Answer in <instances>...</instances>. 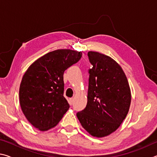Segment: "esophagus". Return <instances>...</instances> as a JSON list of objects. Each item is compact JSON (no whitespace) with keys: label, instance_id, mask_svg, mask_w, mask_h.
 <instances>
[{"label":"esophagus","instance_id":"1","mask_svg":"<svg viewBox=\"0 0 157 157\" xmlns=\"http://www.w3.org/2000/svg\"><path fill=\"white\" fill-rule=\"evenodd\" d=\"M73 100H74V99L73 98H70V99H69V102H70L71 105H72L73 103Z\"/></svg>","mask_w":157,"mask_h":157}]
</instances>
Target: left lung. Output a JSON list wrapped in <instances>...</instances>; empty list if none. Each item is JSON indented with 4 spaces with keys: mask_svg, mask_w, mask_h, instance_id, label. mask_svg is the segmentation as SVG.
<instances>
[{
    "mask_svg": "<svg viewBox=\"0 0 157 157\" xmlns=\"http://www.w3.org/2000/svg\"><path fill=\"white\" fill-rule=\"evenodd\" d=\"M93 67L89 70L87 104L77 113L83 128L93 136L102 138L115 132L128 113L131 91L121 66L112 58L89 51Z\"/></svg>",
    "mask_w": 157,
    "mask_h": 157,
    "instance_id": "left-lung-1",
    "label": "left lung"
}]
</instances>
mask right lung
<instances>
[{
  "label": "right lung",
  "instance_id": "1",
  "mask_svg": "<svg viewBox=\"0 0 157 157\" xmlns=\"http://www.w3.org/2000/svg\"><path fill=\"white\" fill-rule=\"evenodd\" d=\"M82 53L60 49L39 58L26 71L19 89L25 118L41 131L57 125L70 107L63 97V73L81 59Z\"/></svg>",
  "mask_w": 157,
  "mask_h": 157
}]
</instances>
